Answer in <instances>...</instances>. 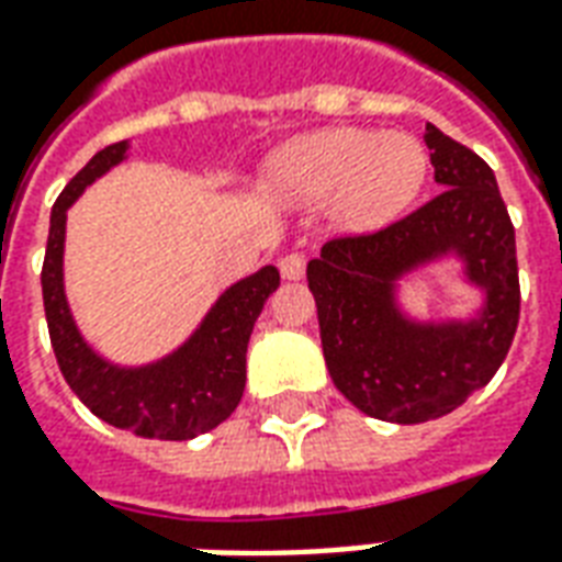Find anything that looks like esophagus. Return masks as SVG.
<instances>
[{"label": "esophagus", "mask_w": 562, "mask_h": 562, "mask_svg": "<svg viewBox=\"0 0 562 562\" xmlns=\"http://www.w3.org/2000/svg\"><path fill=\"white\" fill-rule=\"evenodd\" d=\"M303 270H306V256H303V252H289V256H282L280 259L282 280H289V282L301 280Z\"/></svg>", "instance_id": "1"}]
</instances>
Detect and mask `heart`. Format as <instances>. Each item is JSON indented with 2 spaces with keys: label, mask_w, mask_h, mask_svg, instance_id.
<instances>
[{
  "label": "heart",
  "mask_w": 562,
  "mask_h": 562,
  "mask_svg": "<svg viewBox=\"0 0 562 562\" xmlns=\"http://www.w3.org/2000/svg\"><path fill=\"white\" fill-rule=\"evenodd\" d=\"M426 169V148L408 133L324 127L270 154L261 187L285 202L334 196L345 228H375L414 202Z\"/></svg>",
  "instance_id": "heart-1"
}]
</instances>
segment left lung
Wrapping results in <instances>:
<instances>
[{
    "label": "left lung",
    "instance_id": "1",
    "mask_svg": "<svg viewBox=\"0 0 562 562\" xmlns=\"http://www.w3.org/2000/svg\"><path fill=\"white\" fill-rule=\"evenodd\" d=\"M423 139L438 196L381 232L327 240L306 265L336 390L402 426L443 417L488 384L521 310L515 228L492 166L435 124ZM440 258H459L483 292L473 319L417 323L401 313L397 280Z\"/></svg>",
    "mask_w": 562,
    "mask_h": 562
}]
</instances>
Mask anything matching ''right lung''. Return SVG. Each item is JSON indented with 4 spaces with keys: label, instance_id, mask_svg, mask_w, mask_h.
<instances>
[{
    "label": "right lung",
    "instance_id": "add662e5",
    "mask_svg": "<svg viewBox=\"0 0 562 562\" xmlns=\"http://www.w3.org/2000/svg\"><path fill=\"white\" fill-rule=\"evenodd\" d=\"M127 148L131 143H115L94 154L53 205L41 270L49 342L65 381L94 417L139 438L190 440L217 429L238 408L249 334L265 301L280 289V270L265 265L228 285L190 339L154 363L119 366L98 355L80 334L65 294V223L82 190L122 164Z\"/></svg>",
    "mask_w": 562,
    "mask_h": 562
}]
</instances>
